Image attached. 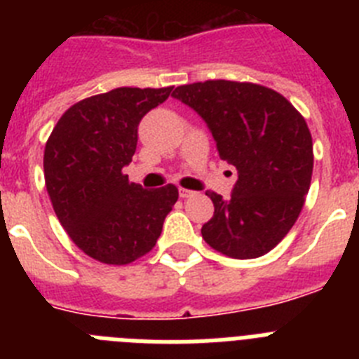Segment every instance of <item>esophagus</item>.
Here are the masks:
<instances>
[{"label": "esophagus", "mask_w": 359, "mask_h": 359, "mask_svg": "<svg viewBox=\"0 0 359 359\" xmlns=\"http://www.w3.org/2000/svg\"><path fill=\"white\" fill-rule=\"evenodd\" d=\"M196 192L194 190H189V189H182V187H180V198H190V196H194Z\"/></svg>", "instance_id": "esophagus-1"}]
</instances>
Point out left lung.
Segmentation results:
<instances>
[{"mask_svg": "<svg viewBox=\"0 0 359 359\" xmlns=\"http://www.w3.org/2000/svg\"><path fill=\"white\" fill-rule=\"evenodd\" d=\"M172 97L198 111L219 158L239 172L228 199L207 192L214 215L203 239L231 259L266 255L297 223L309 192L315 156L306 120L284 95L253 82H194Z\"/></svg>", "mask_w": 359, "mask_h": 359, "instance_id": "8db88e82", "label": "left lung"}]
</instances>
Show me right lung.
<instances>
[{
	"label": "right lung",
	"instance_id": "1",
	"mask_svg": "<svg viewBox=\"0 0 359 359\" xmlns=\"http://www.w3.org/2000/svg\"><path fill=\"white\" fill-rule=\"evenodd\" d=\"M169 88H116L65 111L44 147V183L69 239L91 259L123 266L151 252L177 189L145 190L122 169L133 160L138 123Z\"/></svg>",
	"mask_w": 359,
	"mask_h": 359
}]
</instances>
